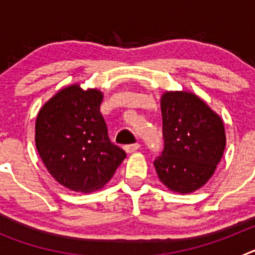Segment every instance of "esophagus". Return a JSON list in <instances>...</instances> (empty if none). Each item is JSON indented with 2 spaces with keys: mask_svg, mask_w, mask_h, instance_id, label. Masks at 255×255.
I'll return each mask as SVG.
<instances>
[{
  "mask_svg": "<svg viewBox=\"0 0 255 255\" xmlns=\"http://www.w3.org/2000/svg\"><path fill=\"white\" fill-rule=\"evenodd\" d=\"M140 148V144L139 143H134V144H129V145H125V152L126 153H132L135 150H138Z\"/></svg>",
  "mask_w": 255,
  "mask_h": 255,
  "instance_id": "34e87169",
  "label": "esophagus"
}]
</instances>
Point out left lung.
I'll use <instances>...</instances> for the list:
<instances>
[{
  "label": "left lung",
  "instance_id": "8db88e82",
  "mask_svg": "<svg viewBox=\"0 0 255 255\" xmlns=\"http://www.w3.org/2000/svg\"><path fill=\"white\" fill-rule=\"evenodd\" d=\"M164 147L155 172L170 190L193 193L215 173L226 147L224 123L199 97L166 92L161 98Z\"/></svg>",
  "mask_w": 255,
  "mask_h": 255
}]
</instances>
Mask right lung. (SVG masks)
Here are the masks:
<instances>
[{
  "label": "right lung",
  "instance_id": "right-lung-1",
  "mask_svg": "<svg viewBox=\"0 0 255 255\" xmlns=\"http://www.w3.org/2000/svg\"><path fill=\"white\" fill-rule=\"evenodd\" d=\"M102 100L97 89L70 85L44 103L37 116L38 153L52 177L70 190L101 189L126 157L108 138Z\"/></svg>",
  "mask_w": 255,
  "mask_h": 255
}]
</instances>
